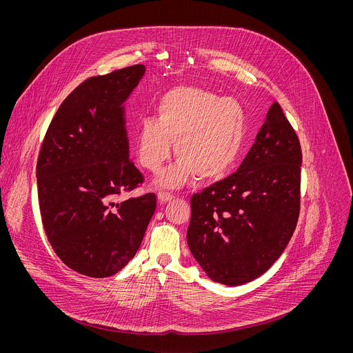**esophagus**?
Here are the masks:
<instances>
[{"label":"esophagus","instance_id":"1","mask_svg":"<svg viewBox=\"0 0 353 353\" xmlns=\"http://www.w3.org/2000/svg\"><path fill=\"white\" fill-rule=\"evenodd\" d=\"M158 199H159L161 204H166V203H169V201L173 199V195L169 194V192H165V191H159Z\"/></svg>","mask_w":353,"mask_h":353}]
</instances>
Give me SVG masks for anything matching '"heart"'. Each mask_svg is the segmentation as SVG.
<instances>
[{
    "instance_id": "1",
    "label": "heart",
    "mask_w": 353,
    "mask_h": 353,
    "mask_svg": "<svg viewBox=\"0 0 353 353\" xmlns=\"http://www.w3.org/2000/svg\"><path fill=\"white\" fill-rule=\"evenodd\" d=\"M157 119L141 120L137 157L142 168L159 172L172 155L177 165L161 177V184L177 187L195 176L199 181L223 177L236 162L245 135V113L233 97H218L198 86L168 90L155 109Z\"/></svg>"
}]
</instances>
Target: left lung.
Here are the masks:
<instances>
[{"label":"left lung","instance_id":"1","mask_svg":"<svg viewBox=\"0 0 353 353\" xmlns=\"http://www.w3.org/2000/svg\"><path fill=\"white\" fill-rule=\"evenodd\" d=\"M300 166L299 138L275 102L237 172L191 196L187 243L212 281L243 285L279 259L299 219Z\"/></svg>","mask_w":353,"mask_h":353}]
</instances>
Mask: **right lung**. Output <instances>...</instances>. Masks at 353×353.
<instances>
[{
    "label": "right lung",
    "mask_w": 353,
    "mask_h": 353,
    "mask_svg": "<svg viewBox=\"0 0 353 353\" xmlns=\"http://www.w3.org/2000/svg\"><path fill=\"white\" fill-rule=\"evenodd\" d=\"M143 72L137 64L83 81L59 108L39 152L44 232L60 260L86 276L124 268L157 210L154 192L117 201L143 183L130 161L123 108Z\"/></svg>",
    "instance_id": "obj_1"
}]
</instances>
